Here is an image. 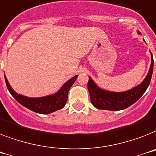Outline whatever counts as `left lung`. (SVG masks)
Wrapping results in <instances>:
<instances>
[{"label":"left lung","instance_id":"1","mask_svg":"<svg viewBox=\"0 0 156 156\" xmlns=\"http://www.w3.org/2000/svg\"><path fill=\"white\" fill-rule=\"evenodd\" d=\"M139 34H140V32H139ZM153 65L154 60L151 55V64L150 70L143 83L130 90L122 93H113L102 90L98 88L93 80L89 77L88 89L92 104L99 109H106L113 111L126 109L130 106L141 98L150 84L151 79L152 76Z\"/></svg>","mask_w":156,"mask_h":156}]
</instances>
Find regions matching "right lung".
Listing matches in <instances>:
<instances>
[{"label":"right lung","instance_id":"right-lung-1","mask_svg":"<svg viewBox=\"0 0 156 156\" xmlns=\"http://www.w3.org/2000/svg\"><path fill=\"white\" fill-rule=\"evenodd\" d=\"M78 76H75L70 79L68 82H66L63 84L59 90L55 94L48 97H43V98H31L24 97V96L19 95L13 90L8 82V80L5 76L6 86L8 88V90L11 93V95L16 99L17 102L22 105L27 109H30L35 113H43V114H48V113H53V112L63 109L68 101V91L74 84Z\"/></svg>","mask_w":156,"mask_h":156}]
</instances>
